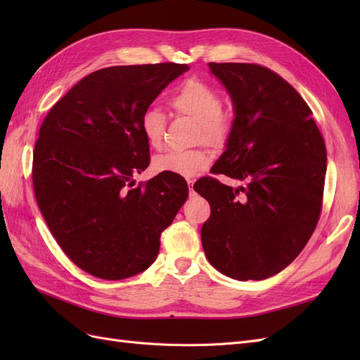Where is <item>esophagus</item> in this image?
<instances>
[{
  "instance_id": "1",
  "label": "esophagus",
  "mask_w": 360,
  "mask_h": 360,
  "mask_svg": "<svg viewBox=\"0 0 360 360\" xmlns=\"http://www.w3.org/2000/svg\"><path fill=\"white\" fill-rule=\"evenodd\" d=\"M188 184L189 186H193V180H188ZM189 193H191V197H193V193H195L193 188H189Z\"/></svg>"
}]
</instances>
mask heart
I'll return each instance as SVG.
<instances>
[{
	"mask_svg": "<svg viewBox=\"0 0 360 360\" xmlns=\"http://www.w3.org/2000/svg\"><path fill=\"white\" fill-rule=\"evenodd\" d=\"M169 106L174 111L198 123L197 139L212 147H222L230 138L231 117L222 111V94L214 86L200 79H189L171 96ZM167 120L156 108H148L141 115L139 127L150 147H163ZM210 158L202 148L172 150L153 159V171L174 174L179 177H195L209 167Z\"/></svg>",
	"mask_w": 360,
	"mask_h": 360,
	"instance_id": "1",
	"label": "heart"
}]
</instances>
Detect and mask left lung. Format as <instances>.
Wrapping results in <instances>:
<instances>
[{"instance_id": "1", "label": "left lung", "mask_w": 360, "mask_h": 360, "mask_svg": "<svg viewBox=\"0 0 360 360\" xmlns=\"http://www.w3.org/2000/svg\"><path fill=\"white\" fill-rule=\"evenodd\" d=\"M209 68L234 110L230 138L212 172L245 186L212 177L193 184L212 209L201 242L221 274L261 281L302 252L319 222L328 167L324 139L307 102L275 72L246 63Z\"/></svg>"}]
</instances>
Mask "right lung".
<instances>
[{"instance_id":"obj_1","label":"right lung","mask_w":360,"mask_h":360,"mask_svg":"<svg viewBox=\"0 0 360 360\" xmlns=\"http://www.w3.org/2000/svg\"><path fill=\"white\" fill-rule=\"evenodd\" d=\"M186 64L114 66L86 75L52 106L32 153V186L52 236L73 263L118 281L155 263L160 234L188 200V184L150 163L139 122Z\"/></svg>"}]
</instances>
